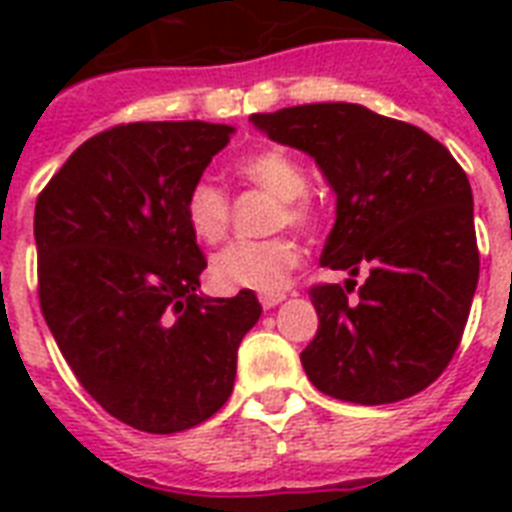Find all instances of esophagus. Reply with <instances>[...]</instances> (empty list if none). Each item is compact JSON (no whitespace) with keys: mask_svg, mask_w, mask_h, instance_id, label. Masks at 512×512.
Listing matches in <instances>:
<instances>
[{"mask_svg":"<svg viewBox=\"0 0 512 512\" xmlns=\"http://www.w3.org/2000/svg\"><path fill=\"white\" fill-rule=\"evenodd\" d=\"M284 297H287L284 292H265V295H260V305L268 311V308H276Z\"/></svg>","mask_w":512,"mask_h":512,"instance_id":"1","label":"esophagus"}]
</instances>
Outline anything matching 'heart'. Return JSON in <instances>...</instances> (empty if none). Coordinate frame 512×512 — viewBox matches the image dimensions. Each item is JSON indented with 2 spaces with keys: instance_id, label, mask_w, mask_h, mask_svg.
Wrapping results in <instances>:
<instances>
[{
  "instance_id": "1",
  "label": "heart",
  "mask_w": 512,
  "mask_h": 512,
  "mask_svg": "<svg viewBox=\"0 0 512 512\" xmlns=\"http://www.w3.org/2000/svg\"><path fill=\"white\" fill-rule=\"evenodd\" d=\"M233 175L241 183L260 188V191L276 196L271 228H311L316 223V209H313L308 193H305V172L303 167L281 148H263L252 154L241 156L233 164ZM183 215L188 231L201 244H217L228 236L231 228V196L220 185L199 180L191 185L185 196ZM300 263V247L289 236H273L263 241H233L212 257L209 276L215 287L225 292H239V289H255V292H276L289 281V273Z\"/></svg>"
}]
</instances>
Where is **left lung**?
Wrapping results in <instances>:
<instances>
[{"instance_id": "8db88e82", "label": "left lung", "mask_w": 512, "mask_h": 512, "mask_svg": "<svg viewBox=\"0 0 512 512\" xmlns=\"http://www.w3.org/2000/svg\"><path fill=\"white\" fill-rule=\"evenodd\" d=\"M268 138L311 154L337 193L321 265L366 271L308 289L319 332L300 353L308 380L350 404H393L449 366L476 295L473 191L449 148L356 103L255 114Z\"/></svg>"}]
</instances>
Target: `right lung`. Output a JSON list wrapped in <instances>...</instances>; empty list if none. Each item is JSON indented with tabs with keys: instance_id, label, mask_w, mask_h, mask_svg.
I'll return each mask as SVG.
<instances>
[{
	"instance_id": "right-lung-1",
	"label": "right lung",
	"mask_w": 512,
	"mask_h": 512,
	"mask_svg": "<svg viewBox=\"0 0 512 512\" xmlns=\"http://www.w3.org/2000/svg\"><path fill=\"white\" fill-rule=\"evenodd\" d=\"M231 132L116 124L84 140L36 199L44 321L79 385L143 433L209 420L231 396L239 342L263 313L252 289L196 295L207 257L183 204Z\"/></svg>"
}]
</instances>
